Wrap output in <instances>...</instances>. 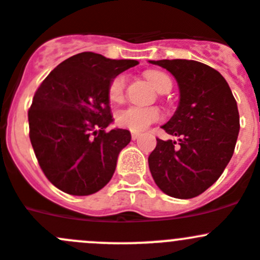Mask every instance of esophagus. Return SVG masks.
<instances>
[{
	"instance_id": "obj_1",
	"label": "esophagus",
	"mask_w": 260,
	"mask_h": 260,
	"mask_svg": "<svg viewBox=\"0 0 260 260\" xmlns=\"http://www.w3.org/2000/svg\"><path fill=\"white\" fill-rule=\"evenodd\" d=\"M139 133H135V132H132V139L133 140H137L138 138H139Z\"/></svg>"
}]
</instances>
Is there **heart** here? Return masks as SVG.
<instances>
[{
	"mask_svg": "<svg viewBox=\"0 0 260 260\" xmlns=\"http://www.w3.org/2000/svg\"><path fill=\"white\" fill-rule=\"evenodd\" d=\"M146 77L159 92L170 91L173 82L166 73L161 71H148ZM126 90V76L118 75L111 80L108 85V98L112 103H120L125 96ZM162 117L158 108H142V107H127L120 109L116 113V123L120 127L130 130V132L139 133L146 130L152 123L158 122Z\"/></svg>",
	"mask_w": 260,
	"mask_h": 260,
	"instance_id": "obj_1",
	"label": "heart"
}]
</instances>
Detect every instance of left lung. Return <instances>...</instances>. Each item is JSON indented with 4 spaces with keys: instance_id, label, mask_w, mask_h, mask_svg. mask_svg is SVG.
Here are the masks:
<instances>
[{
    "instance_id": "obj_1",
    "label": "left lung",
    "mask_w": 260,
    "mask_h": 260,
    "mask_svg": "<svg viewBox=\"0 0 260 260\" xmlns=\"http://www.w3.org/2000/svg\"><path fill=\"white\" fill-rule=\"evenodd\" d=\"M149 63L166 68L180 91L177 112L162 126L179 143L157 138L149 170L164 193L192 199L213 185L230 162L240 132L237 103L224 77L206 64L187 59Z\"/></svg>"
}]
</instances>
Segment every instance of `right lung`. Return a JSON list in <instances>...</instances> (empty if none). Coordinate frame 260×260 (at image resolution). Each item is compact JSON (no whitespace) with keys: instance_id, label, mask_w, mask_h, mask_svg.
Wrapping results in <instances>:
<instances>
[{"instance_id":"add662e5","label":"right lung","mask_w":260,"mask_h":260,"mask_svg":"<svg viewBox=\"0 0 260 260\" xmlns=\"http://www.w3.org/2000/svg\"><path fill=\"white\" fill-rule=\"evenodd\" d=\"M137 64L80 52L54 68L36 90L28 111L30 143L45 177L66 193L87 196L111 180L132 135L123 128L106 132L113 121L108 85Z\"/></svg>"}]
</instances>
